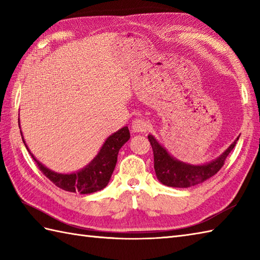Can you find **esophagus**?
Instances as JSON below:
<instances>
[{
    "instance_id": "obj_1",
    "label": "esophagus",
    "mask_w": 260,
    "mask_h": 260,
    "mask_svg": "<svg viewBox=\"0 0 260 260\" xmlns=\"http://www.w3.org/2000/svg\"><path fill=\"white\" fill-rule=\"evenodd\" d=\"M148 126H150V124L145 119L136 118L132 123V129L137 132V133H143V132H146L148 129Z\"/></svg>"
}]
</instances>
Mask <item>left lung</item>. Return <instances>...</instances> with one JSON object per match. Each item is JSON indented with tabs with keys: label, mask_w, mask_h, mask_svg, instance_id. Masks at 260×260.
Masks as SVG:
<instances>
[{
	"label": "left lung",
	"mask_w": 260,
	"mask_h": 260,
	"mask_svg": "<svg viewBox=\"0 0 260 260\" xmlns=\"http://www.w3.org/2000/svg\"><path fill=\"white\" fill-rule=\"evenodd\" d=\"M147 137L152 145L154 170H155L158 181L165 185L173 187H189L197 185L217 174L220 169L223 167L229 153L234 150L237 141L239 140L238 137L228 147V150L213 162L206 165H190L173 158L152 135H148Z\"/></svg>",
	"instance_id": "obj_1"
}]
</instances>
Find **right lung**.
Masks as SVG:
<instances>
[{
	"label": "right lung",
	"mask_w": 260,
	"mask_h": 260,
	"mask_svg": "<svg viewBox=\"0 0 260 260\" xmlns=\"http://www.w3.org/2000/svg\"><path fill=\"white\" fill-rule=\"evenodd\" d=\"M22 135V134H21ZM129 131L128 127L125 126L110 135L106 142L104 143L103 147L99 151L98 155L92 159L89 165H87L85 169H82L79 172L73 174H61L52 172L49 169L45 168L32 155L29 148L25 145L26 150L31 154L32 158L35 159L38 168L52 183L69 192H79L81 194H88L104 189L108 184L110 176L113 174L116 162H117V155L125 143L129 140Z\"/></svg>",
	"instance_id": "1"
}]
</instances>
